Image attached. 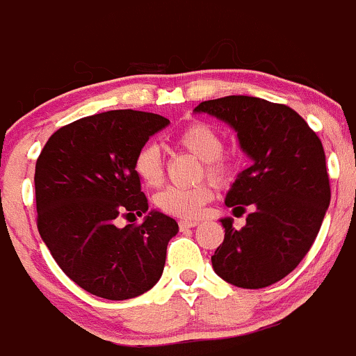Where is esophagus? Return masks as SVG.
Masks as SVG:
<instances>
[{
	"instance_id": "esophagus-1",
	"label": "esophagus",
	"mask_w": 356,
	"mask_h": 356,
	"mask_svg": "<svg viewBox=\"0 0 356 356\" xmlns=\"http://www.w3.org/2000/svg\"><path fill=\"white\" fill-rule=\"evenodd\" d=\"M195 226H198V220H181V222H179V227H181V229H186V227H195Z\"/></svg>"
}]
</instances>
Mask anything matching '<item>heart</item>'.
Returning <instances> with one entry per match:
<instances>
[{
    "label": "heart",
    "instance_id": "heart-1",
    "mask_svg": "<svg viewBox=\"0 0 356 356\" xmlns=\"http://www.w3.org/2000/svg\"><path fill=\"white\" fill-rule=\"evenodd\" d=\"M179 147L189 151L203 161V174L219 184L234 181L241 168V158L233 151H224V134L207 122H193L175 137ZM134 172L147 188H160L165 181V167L160 147L147 143L134 158ZM213 184L205 181L191 188H167L158 193L154 203L168 216L196 219L203 207L212 202Z\"/></svg>",
    "mask_w": 356,
    "mask_h": 356
}]
</instances>
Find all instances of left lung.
<instances>
[{"mask_svg":"<svg viewBox=\"0 0 356 356\" xmlns=\"http://www.w3.org/2000/svg\"><path fill=\"white\" fill-rule=\"evenodd\" d=\"M229 123L252 165L227 193L226 205L247 212V224L226 227L212 255L213 271L241 289H264L296 270L318 234L330 203L322 140L292 108L248 95L200 102Z\"/></svg>","mask_w":356,"mask_h":356,"instance_id":"left-lung-1","label":"left lung"}]
</instances>
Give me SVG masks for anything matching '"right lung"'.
<instances>
[{
	"instance_id": "1",
	"label": "right lung",
	"mask_w": 356,
	"mask_h": 356,
	"mask_svg": "<svg viewBox=\"0 0 356 356\" xmlns=\"http://www.w3.org/2000/svg\"><path fill=\"white\" fill-rule=\"evenodd\" d=\"M168 123L134 109L85 116L51 134L38 156V231L60 270L97 298H137L163 273L177 222L160 212L125 227L116 219L147 212L134 158Z\"/></svg>"
}]
</instances>
